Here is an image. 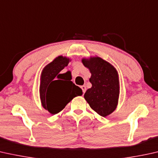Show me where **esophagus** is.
<instances>
[{"instance_id": "34e87169", "label": "esophagus", "mask_w": 158, "mask_h": 158, "mask_svg": "<svg viewBox=\"0 0 158 158\" xmlns=\"http://www.w3.org/2000/svg\"><path fill=\"white\" fill-rule=\"evenodd\" d=\"M81 89H82V90H83V94L85 93V91H86V86L85 85H82L81 86Z\"/></svg>"}]
</instances>
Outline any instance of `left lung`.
Listing matches in <instances>:
<instances>
[{
	"label": "left lung",
	"mask_w": 158,
	"mask_h": 158,
	"mask_svg": "<svg viewBox=\"0 0 158 158\" xmlns=\"http://www.w3.org/2000/svg\"><path fill=\"white\" fill-rule=\"evenodd\" d=\"M91 73L89 81L92 87L87 90L84 98L98 115L106 117L117 107L120 85L117 70L110 63L99 57L82 60Z\"/></svg>",
	"instance_id": "1"
}]
</instances>
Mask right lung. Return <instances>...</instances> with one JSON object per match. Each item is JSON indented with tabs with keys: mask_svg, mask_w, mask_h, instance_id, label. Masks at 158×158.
Wrapping results in <instances>:
<instances>
[{
	"mask_svg": "<svg viewBox=\"0 0 158 158\" xmlns=\"http://www.w3.org/2000/svg\"><path fill=\"white\" fill-rule=\"evenodd\" d=\"M70 59L58 56L45 66L40 77V96L41 103L52 115L58 113L73 98L82 95L81 88L65 78L60 72L68 65ZM61 80H60V79Z\"/></svg>",
	"mask_w": 158,
	"mask_h": 158,
	"instance_id": "1",
	"label": "right lung"
}]
</instances>
